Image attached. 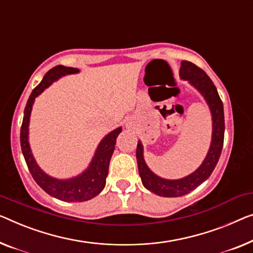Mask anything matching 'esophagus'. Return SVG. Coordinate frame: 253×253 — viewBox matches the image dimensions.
Wrapping results in <instances>:
<instances>
[{
	"label": "esophagus",
	"instance_id": "esophagus-1",
	"mask_svg": "<svg viewBox=\"0 0 253 253\" xmlns=\"http://www.w3.org/2000/svg\"><path fill=\"white\" fill-rule=\"evenodd\" d=\"M126 126H127L128 128H130L131 126H133V125H131V122H129V120H128V122L126 123Z\"/></svg>",
	"mask_w": 253,
	"mask_h": 253
}]
</instances>
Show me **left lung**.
I'll list each match as a JSON object with an SVG mask.
<instances>
[{
	"label": "left lung",
	"instance_id": "8db88e82",
	"mask_svg": "<svg viewBox=\"0 0 253 253\" xmlns=\"http://www.w3.org/2000/svg\"><path fill=\"white\" fill-rule=\"evenodd\" d=\"M179 76L182 79H186L190 82V84L193 85L202 94L207 103H208L211 116H212V139H211L208 154H207L206 159L203 160L202 165L191 175L180 179H165L153 174L145 164L144 157H143V146L141 142L138 141L136 159L138 172L143 185L149 191L153 192L154 194L166 198H176L185 195L193 191L194 188H197L206 179H208L214 167H216L218 160H219L224 144V107L212 81L201 68L190 61H186V60H184L180 63Z\"/></svg>",
	"mask_w": 253,
	"mask_h": 253
}]
</instances>
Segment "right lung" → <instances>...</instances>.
<instances>
[{
    "mask_svg": "<svg viewBox=\"0 0 253 253\" xmlns=\"http://www.w3.org/2000/svg\"><path fill=\"white\" fill-rule=\"evenodd\" d=\"M77 68L56 66L48 70L43 77L42 82L33 89L29 99L26 104L24 111V119L20 129V144L24 158L27 164L30 174L35 182L50 194L51 197L61 200L66 202H83L93 199L103 190L105 186V178L108 176L109 164L112 153H114L116 139L122 133V127L112 130L105 136L97 146L96 152L94 154L93 160L88 168L81 175L70 179H56L48 176L39 167L34 159L32 151H30L28 142V126L32 108L35 101V97L39 96L45 88H47L56 79L65 76V75L78 73Z\"/></svg>",
    "mask_w": 253,
    "mask_h": 253,
    "instance_id": "right-lung-1",
    "label": "right lung"
}]
</instances>
